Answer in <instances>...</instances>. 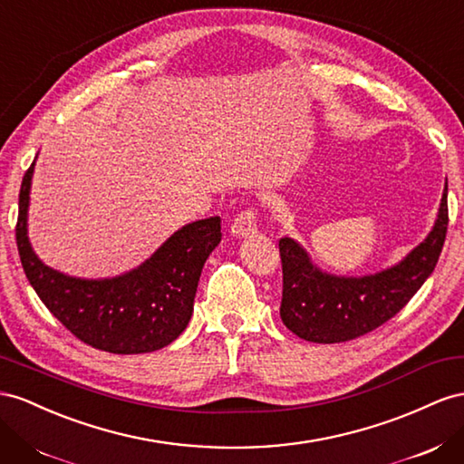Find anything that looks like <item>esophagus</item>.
<instances>
[{
    "label": "esophagus",
    "instance_id": "1",
    "mask_svg": "<svg viewBox=\"0 0 464 464\" xmlns=\"http://www.w3.org/2000/svg\"><path fill=\"white\" fill-rule=\"evenodd\" d=\"M232 234L237 237H247L254 236L257 232V222H256V210L254 208H246L237 215L230 227Z\"/></svg>",
    "mask_w": 464,
    "mask_h": 464
}]
</instances>
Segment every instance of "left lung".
Returning a JSON list of instances; mask_svg holds the SVG:
<instances>
[{
  "label": "left lung",
  "instance_id": "8db88e82",
  "mask_svg": "<svg viewBox=\"0 0 464 464\" xmlns=\"http://www.w3.org/2000/svg\"><path fill=\"white\" fill-rule=\"evenodd\" d=\"M449 224L447 185L431 232L396 266L362 277L325 273L293 237H281V320L314 343H340L365 335L391 320L433 273Z\"/></svg>",
  "mask_w": 464,
  "mask_h": 464
}]
</instances>
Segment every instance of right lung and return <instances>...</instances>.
Masks as SVG:
<instances>
[{
	"label": "right lung",
	"instance_id": "add662e5",
	"mask_svg": "<svg viewBox=\"0 0 464 464\" xmlns=\"http://www.w3.org/2000/svg\"><path fill=\"white\" fill-rule=\"evenodd\" d=\"M34 161L19 191L17 249L24 275L66 328L95 349L119 355L150 353L178 340L193 314L198 277L220 244V218L185 224L142 266L111 279H80L36 257L27 236V210Z\"/></svg>",
	"mask_w": 464,
	"mask_h": 464
}]
</instances>
